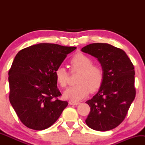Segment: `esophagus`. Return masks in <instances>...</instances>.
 Instances as JSON below:
<instances>
[{
	"instance_id": "esophagus-1",
	"label": "esophagus",
	"mask_w": 145,
	"mask_h": 145,
	"mask_svg": "<svg viewBox=\"0 0 145 145\" xmlns=\"http://www.w3.org/2000/svg\"><path fill=\"white\" fill-rule=\"evenodd\" d=\"M69 104L70 105H73V106H77V105L80 104V103L78 102V101H69Z\"/></svg>"
}]
</instances>
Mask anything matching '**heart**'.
<instances>
[{
  "label": "heart",
  "mask_w": 145,
  "mask_h": 145,
  "mask_svg": "<svg viewBox=\"0 0 145 145\" xmlns=\"http://www.w3.org/2000/svg\"><path fill=\"white\" fill-rule=\"evenodd\" d=\"M70 65L73 71H80L76 85L68 88L64 92V97L71 101H79L89 94V91L94 92L102 83L104 71L101 66L93 64L89 56L82 53H78L71 58ZM56 82L61 87L67 84L68 74L66 69L59 67L55 71Z\"/></svg>",
  "instance_id": "obj_1"
}]
</instances>
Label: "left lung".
<instances>
[{
	"label": "left lung",
	"instance_id": "8db88e82",
	"mask_svg": "<svg viewBox=\"0 0 145 145\" xmlns=\"http://www.w3.org/2000/svg\"><path fill=\"white\" fill-rule=\"evenodd\" d=\"M81 51L97 58L104 71L99 91L86 101L91 111L85 122L94 130H110L124 120L135 98L134 65L123 50L112 45L94 43Z\"/></svg>",
	"mask_w": 145,
	"mask_h": 145
}]
</instances>
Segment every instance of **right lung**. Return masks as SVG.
Masks as SVG:
<instances>
[{
    "mask_svg": "<svg viewBox=\"0 0 145 145\" xmlns=\"http://www.w3.org/2000/svg\"><path fill=\"white\" fill-rule=\"evenodd\" d=\"M76 47L39 44L16 54L9 71V101L22 123L30 129L50 127L67 107L58 99L55 71Z\"/></svg>",
    "mask_w": 145,
    "mask_h": 145,
    "instance_id": "add662e5",
    "label": "right lung"
}]
</instances>
